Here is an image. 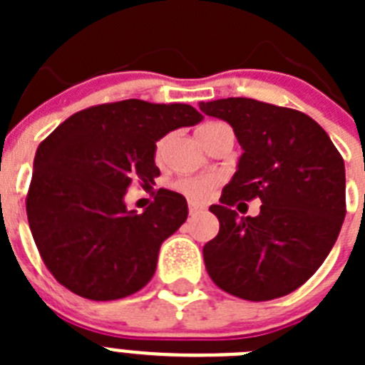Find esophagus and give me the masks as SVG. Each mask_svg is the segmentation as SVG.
Wrapping results in <instances>:
<instances>
[{"instance_id":"34e87169","label":"esophagus","mask_w":365,"mask_h":365,"mask_svg":"<svg viewBox=\"0 0 365 365\" xmlns=\"http://www.w3.org/2000/svg\"><path fill=\"white\" fill-rule=\"evenodd\" d=\"M202 210H205V206L199 205V202H193V201L188 202V212H190V215H197L199 212H202Z\"/></svg>"}]
</instances>
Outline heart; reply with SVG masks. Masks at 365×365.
Segmentation results:
<instances>
[{
  "mask_svg": "<svg viewBox=\"0 0 365 365\" xmlns=\"http://www.w3.org/2000/svg\"><path fill=\"white\" fill-rule=\"evenodd\" d=\"M221 125V122H205L197 128V137L202 144H205V138L212 133V131ZM164 148H166V140H159L157 143V148H155V157L157 159H163L164 155ZM219 186V179L214 175H190V177H180L173 182V188L177 190L179 193L186 195L192 201L202 202L206 199H210L214 195L215 188Z\"/></svg>",
  "mask_w": 365,
  "mask_h": 365,
  "instance_id": "1",
  "label": "heart"
}]
</instances>
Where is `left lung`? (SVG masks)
Here are the masks:
<instances>
[{"mask_svg":"<svg viewBox=\"0 0 365 365\" xmlns=\"http://www.w3.org/2000/svg\"><path fill=\"white\" fill-rule=\"evenodd\" d=\"M199 108L227 120L243 148L237 172L210 206L219 234L202 247L208 276L248 302L291 294L320 269L346 217L340 151L296 109L243 96ZM252 198L262 201L260 215L240 218L233 206Z\"/></svg>","mask_w":365,"mask_h":365,"instance_id":"obj_1","label":"left lung"}]
</instances>
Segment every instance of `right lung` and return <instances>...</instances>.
Segmentation results:
<instances>
[{
  "label": "right lung",
  "instance_id": "right-lung-1",
  "mask_svg": "<svg viewBox=\"0 0 365 365\" xmlns=\"http://www.w3.org/2000/svg\"><path fill=\"white\" fill-rule=\"evenodd\" d=\"M202 120L188 104L130 98L74 113L38 146L27 192L32 237L49 272L74 294L109 302L153 278L159 248L188 217L180 193L157 190L143 214L125 210L133 180L155 185V143Z\"/></svg>",
  "mask_w": 365,
  "mask_h": 365
}]
</instances>
